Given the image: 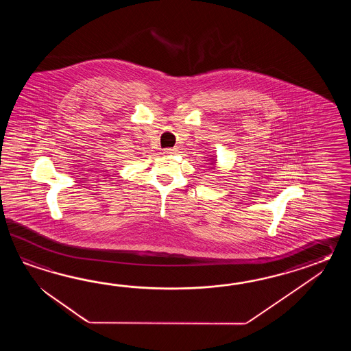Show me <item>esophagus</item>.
<instances>
[{"mask_svg":"<svg viewBox=\"0 0 351 351\" xmlns=\"http://www.w3.org/2000/svg\"><path fill=\"white\" fill-rule=\"evenodd\" d=\"M177 153V150L176 149H165V156H173V154H176Z\"/></svg>","mask_w":351,"mask_h":351,"instance_id":"obj_1","label":"esophagus"}]
</instances>
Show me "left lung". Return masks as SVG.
<instances>
[{"instance_id": "8db88e82", "label": "left lung", "mask_w": 351, "mask_h": 351, "mask_svg": "<svg viewBox=\"0 0 351 351\" xmlns=\"http://www.w3.org/2000/svg\"><path fill=\"white\" fill-rule=\"evenodd\" d=\"M210 159V163H209V169L208 171H212V173L216 172L217 169V159L215 156H213V158H209Z\"/></svg>"}]
</instances>
